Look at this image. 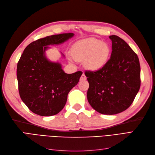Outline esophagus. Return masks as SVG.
Segmentation results:
<instances>
[{"instance_id": "34e87169", "label": "esophagus", "mask_w": 155, "mask_h": 155, "mask_svg": "<svg viewBox=\"0 0 155 155\" xmlns=\"http://www.w3.org/2000/svg\"><path fill=\"white\" fill-rule=\"evenodd\" d=\"M86 79H87V77L85 76V75L84 74H83L81 75V76L80 80H81V81H83V80H85Z\"/></svg>"}]
</instances>
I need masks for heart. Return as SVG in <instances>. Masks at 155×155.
<instances>
[{"label":"heart","instance_id":"obj_1","mask_svg":"<svg viewBox=\"0 0 155 155\" xmlns=\"http://www.w3.org/2000/svg\"><path fill=\"white\" fill-rule=\"evenodd\" d=\"M72 58L77 61H83L85 67L91 70L104 67L109 60L110 48L109 44L94 37L79 41L71 48Z\"/></svg>","mask_w":155,"mask_h":155}]
</instances>
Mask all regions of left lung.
<instances>
[{
	"mask_svg": "<svg viewBox=\"0 0 155 155\" xmlns=\"http://www.w3.org/2000/svg\"><path fill=\"white\" fill-rule=\"evenodd\" d=\"M112 41L110 58L104 67L96 71L86 70L89 83L88 101L103 114H116L133 104L141 84L140 65L137 54L117 35Z\"/></svg>",
	"mask_w": 155,
	"mask_h": 155,
	"instance_id": "1",
	"label": "left lung"
}]
</instances>
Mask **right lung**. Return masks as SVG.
<instances>
[{
    "instance_id": "add662e5",
    "label": "right lung",
    "mask_w": 155,
    "mask_h": 155,
    "mask_svg": "<svg viewBox=\"0 0 155 155\" xmlns=\"http://www.w3.org/2000/svg\"><path fill=\"white\" fill-rule=\"evenodd\" d=\"M73 35L68 33L37 39L26 46L18 60V92L22 101L36 114L50 116L59 113L66 104L68 92L79 81L82 72L64 73L60 64L50 62L45 55L48 45L62 43Z\"/></svg>"
}]
</instances>
